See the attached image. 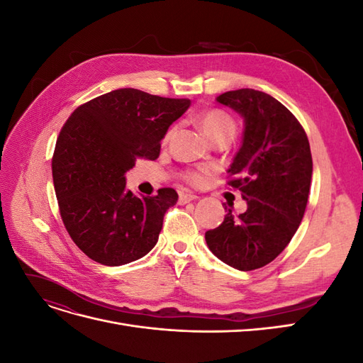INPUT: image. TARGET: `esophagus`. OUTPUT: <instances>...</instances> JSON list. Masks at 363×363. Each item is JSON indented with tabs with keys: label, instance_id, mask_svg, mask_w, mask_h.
Returning <instances> with one entry per match:
<instances>
[{
	"label": "esophagus",
	"instance_id": "esophagus-1",
	"mask_svg": "<svg viewBox=\"0 0 363 363\" xmlns=\"http://www.w3.org/2000/svg\"><path fill=\"white\" fill-rule=\"evenodd\" d=\"M196 199H199V196H196V195H191V194H180L179 203H180V204H188V203H191V201H194V200H196Z\"/></svg>",
	"mask_w": 363,
	"mask_h": 363
}]
</instances>
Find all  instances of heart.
Segmentation results:
<instances>
[{"label": "heart", "instance_id": "obj_1", "mask_svg": "<svg viewBox=\"0 0 363 363\" xmlns=\"http://www.w3.org/2000/svg\"><path fill=\"white\" fill-rule=\"evenodd\" d=\"M199 124L204 133L215 140L218 136L227 133H235V123L227 113L221 111H208L199 118ZM183 179L191 184H200L203 182V174L199 171H188L183 174Z\"/></svg>", "mask_w": 363, "mask_h": 363}]
</instances>
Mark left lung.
<instances>
[{
    "label": "left lung",
    "instance_id": "1",
    "mask_svg": "<svg viewBox=\"0 0 363 363\" xmlns=\"http://www.w3.org/2000/svg\"><path fill=\"white\" fill-rule=\"evenodd\" d=\"M216 101L244 119V136L228 168V184L240 191L247 211L225 206L223 224L206 232L213 255L239 271L268 265L300 227L312 180L309 139L276 98L255 89L228 91Z\"/></svg>",
    "mask_w": 363,
    "mask_h": 363
}]
</instances>
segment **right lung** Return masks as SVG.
Instances as JSON below:
<instances>
[{"label": "right lung", "mask_w": 363, "mask_h": 363, "mask_svg": "<svg viewBox=\"0 0 363 363\" xmlns=\"http://www.w3.org/2000/svg\"><path fill=\"white\" fill-rule=\"evenodd\" d=\"M191 100L116 89L77 107L52 156V182L71 239L106 267L135 262L155 248L164 212L179 200L171 188L138 196L125 172L138 159L155 160L169 125Z\"/></svg>", "instance_id": "add662e5"}]
</instances>
